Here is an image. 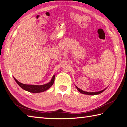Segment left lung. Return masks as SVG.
Listing matches in <instances>:
<instances>
[{"instance_id":"left-lung-1","label":"left lung","mask_w":127,"mask_h":127,"mask_svg":"<svg viewBox=\"0 0 127 127\" xmlns=\"http://www.w3.org/2000/svg\"><path fill=\"white\" fill-rule=\"evenodd\" d=\"M76 88H77V89L78 90V91L80 92H81V93H83V94H85V95H98L99 93H101L102 92H103L104 91L106 90L104 89L103 90H102L101 91H98V92H86L84 91H82V90L80 89V88H78L77 86H76Z\"/></svg>"}]
</instances>
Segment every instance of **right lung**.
<instances>
[{
	"mask_svg": "<svg viewBox=\"0 0 127 127\" xmlns=\"http://www.w3.org/2000/svg\"><path fill=\"white\" fill-rule=\"evenodd\" d=\"M55 75H54L53 77H52L51 80L50 82L48 83H46L45 85H25L23 84V83H21L20 82L15 79L14 77V80L18 83V85L21 87V88L24 89V90L27 91L28 92H32V93H39V92H44L45 91H46L48 90L49 88L51 87V86L53 85L55 81Z\"/></svg>",
	"mask_w": 127,
	"mask_h": 127,
	"instance_id": "right-lung-1",
	"label": "right lung"
}]
</instances>
